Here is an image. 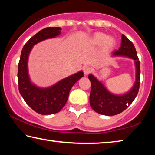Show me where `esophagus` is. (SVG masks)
Returning a JSON list of instances; mask_svg holds the SVG:
<instances>
[{
	"label": "esophagus",
	"mask_w": 155,
	"mask_h": 155,
	"mask_svg": "<svg viewBox=\"0 0 155 155\" xmlns=\"http://www.w3.org/2000/svg\"><path fill=\"white\" fill-rule=\"evenodd\" d=\"M83 72H84V74L87 75L92 72V69H91V68H90V66H85L83 68Z\"/></svg>",
	"instance_id": "34e87169"
}]
</instances>
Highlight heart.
I'll use <instances>...</instances> for the list:
<instances>
[{
  "label": "heart",
  "instance_id": "b5f03b06",
  "mask_svg": "<svg viewBox=\"0 0 155 155\" xmlns=\"http://www.w3.org/2000/svg\"><path fill=\"white\" fill-rule=\"evenodd\" d=\"M91 41L95 45H99L103 42L104 47L105 48H110L114 44V40L111 37H107L103 33L98 32L94 34Z\"/></svg>",
  "mask_w": 155,
  "mask_h": 155
}]
</instances>
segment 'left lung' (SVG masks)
<instances>
[{
    "instance_id": "left-lung-1",
    "label": "left lung",
    "mask_w": 155,
    "mask_h": 155,
    "mask_svg": "<svg viewBox=\"0 0 155 155\" xmlns=\"http://www.w3.org/2000/svg\"><path fill=\"white\" fill-rule=\"evenodd\" d=\"M112 54L113 56L128 57L134 59L137 70L134 86L127 94L122 96H116L110 93L92 74L88 76L91 84L90 96L91 107L98 114L109 116L120 114L133 103L138 94L140 83V62L132 41L122 35L121 46Z\"/></svg>"
}]
</instances>
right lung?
Wrapping results in <instances>:
<instances>
[{"label": "right lung", "instance_id": "right-lung-1", "mask_svg": "<svg viewBox=\"0 0 155 155\" xmlns=\"http://www.w3.org/2000/svg\"><path fill=\"white\" fill-rule=\"evenodd\" d=\"M61 29L60 27H47L33 35L25 44L18 63V89L21 96L33 111L41 115L54 114L61 111L66 103L72 87L83 77V72L81 71L45 89L36 87L31 83L27 61L33 46L46 39L55 38L59 35Z\"/></svg>", "mask_w": 155, "mask_h": 155}]
</instances>
